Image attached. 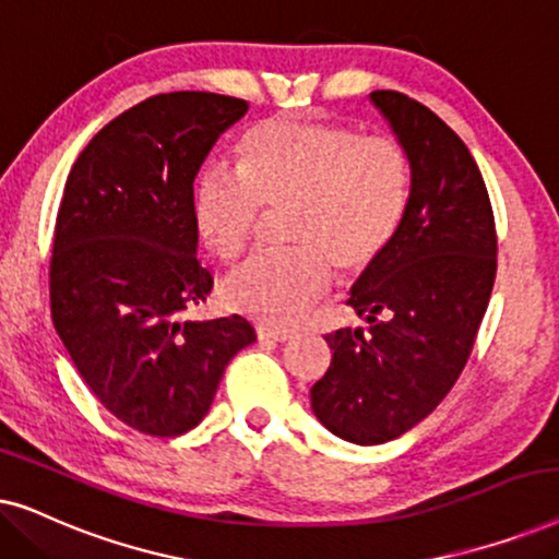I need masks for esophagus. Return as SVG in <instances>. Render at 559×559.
<instances>
[{"label":"esophagus","mask_w":559,"mask_h":559,"mask_svg":"<svg viewBox=\"0 0 559 559\" xmlns=\"http://www.w3.org/2000/svg\"><path fill=\"white\" fill-rule=\"evenodd\" d=\"M257 338L259 341H277V343H285L293 338V331H274V328H259L257 331Z\"/></svg>","instance_id":"1"}]
</instances>
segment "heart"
I'll return each instance as SVG.
<instances>
[{
  "instance_id": "obj_1",
  "label": "heart",
  "mask_w": 559,
  "mask_h": 559,
  "mask_svg": "<svg viewBox=\"0 0 559 559\" xmlns=\"http://www.w3.org/2000/svg\"><path fill=\"white\" fill-rule=\"evenodd\" d=\"M239 175L205 167L190 195L195 234L213 254L241 257L266 211H287L295 247L234 270L221 300L264 325H287L343 277L371 270L392 247L409 205V157L396 136L341 121L264 119L236 144Z\"/></svg>"
}]
</instances>
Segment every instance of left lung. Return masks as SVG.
<instances>
[{"label":"left lung","mask_w":559,"mask_h":559,"mask_svg":"<svg viewBox=\"0 0 559 559\" xmlns=\"http://www.w3.org/2000/svg\"><path fill=\"white\" fill-rule=\"evenodd\" d=\"M371 102L407 150V216L350 289L369 331L325 335L333 358L310 389L320 423L356 445L400 438L445 400L491 300L499 249L486 182L461 136L400 91H373Z\"/></svg>","instance_id":"left-lung-1"}]
</instances>
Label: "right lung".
<instances>
[{
    "mask_svg": "<svg viewBox=\"0 0 559 559\" xmlns=\"http://www.w3.org/2000/svg\"><path fill=\"white\" fill-rule=\"evenodd\" d=\"M243 98L173 91L91 140L66 180L50 257V312L96 400L152 438L201 423L228 361L257 341L241 316L180 323L211 293L195 257L193 180Z\"/></svg>",
    "mask_w": 559,
    "mask_h": 559,
    "instance_id": "1",
    "label": "right lung"
}]
</instances>
